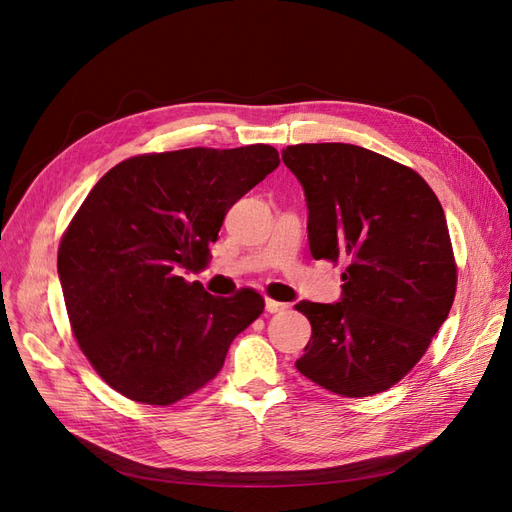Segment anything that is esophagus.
I'll use <instances>...</instances> for the list:
<instances>
[{
	"label": "esophagus",
	"mask_w": 512,
	"mask_h": 512,
	"mask_svg": "<svg viewBox=\"0 0 512 512\" xmlns=\"http://www.w3.org/2000/svg\"><path fill=\"white\" fill-rule=\"evenodd\" d=\"M265 307H267V312H269V314H280V312H286V309H288V303L267 299V301H265Z\"/></svg>",
	"instance_id": "1"
}]
</instances>
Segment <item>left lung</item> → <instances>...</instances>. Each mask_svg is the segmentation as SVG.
Returning a JSON list of instances; mask_svg holds the SVG:
<instances>
[{
  "label": "left lung",
  "mask_w": 512,
  "mask_h": 512,
  "mask_svg": "<svg viewBox=\"0 0 512 512\" xmlns=\"http://www.w3.org/2000/svg\"><path fill=\"white\" fill-rule=\"evenodd\" d=\"M282 160L303 185L312 256L348 262L337 303L294 305L312 322L297 369L344 397L391 389L421 361L455 299L440 200L412 168L356 145H292Z\"/></svg>",
  "instance_id": "8db88e82"
}]
</instances>
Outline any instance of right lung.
Wrapping results in <instances>:
<instances>
[{"label":"right lung","mask_w":512,"mask_h":512,"mask_svg":"<svg viewBox=\"0 0 512 512\" xmlns=\"http://www.w3.org/2000/svg\"><path fill=\"white\" fill-rule=\"evenodd\" d=\"M277 166L271 145L145 153L87 194L57 273L76 342L117 393L151 406L192 395L262 314L256 290L213 297L183 273L207 265L228 209Z\"/></svg>","instance_id":"obj_1"}]
</instances>
